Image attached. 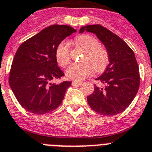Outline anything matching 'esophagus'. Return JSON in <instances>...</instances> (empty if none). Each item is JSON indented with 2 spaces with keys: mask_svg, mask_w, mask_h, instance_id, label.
I'll return each instance as SVG.
<instances>
[{
  "mask_svg": "<svg viewBox=\"0 0 152 152\" xmlns=\"http://www.w3.org/2000/svg\"><path fill=\"white\" fill-rule=\"evenodd\" d=\"M73 85L76 84V85H79V86H81V85H83V82H78V81H73Z\"/></svg>",
  "mask_w": 152,
  "mask_h": 152,
  "instance_id": "34e87169",
  "label": "esophagus"
}]
</instances>
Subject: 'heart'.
<instances>
[{
	"mask_svg": "<svg viewBox=\"0 0 152 152\" xmlns=\"http://www.w3.org/2000/svg\"><path fill=\"white\" fill-rule=\"evenodd\" d=\"M75 42L85 50L81 64H73L66 69L65 74L68 79L80 81L89 76L93 69L97 73L102 72L109 63L106 49L99 45V41L95 36L82 35L76 37ZM55 58L61 67H65L69 63V50L68 44L62 42L56 48Z\"/></svg>",
	"mask_w": 152,
	"mask_h": 152,
	"instance_id": "obj_1",
	"label": "heart"
}]
</instances>
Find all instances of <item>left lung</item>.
I'll use <instances>...</instances> for the list:
<instances>
[{"label":"left lung","mask_w":152,"mask_h":152,"mask_svg":"<svg viewBox=\"0 0 152 152\" xmlns=\"http://www.w3.org/2000/svg\"><path fill=\"white\" fill-rule=\"evenodd\" d=\"M84 31L96 35L106 48L109 64L96 80L105 88L95 86L94 92L87 97L93 110L104 116H113L129 107L137 94L140 83L139 66L132 49L118 35L101 25L83 26Z\"/></svg>","instance_id":"1"}]
</instances>
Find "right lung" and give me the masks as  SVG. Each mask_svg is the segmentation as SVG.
Returning a JSON list of instances; mask_svg holds the SVG:
<instances>
[{
  "instance_id": "obj_1",
  "label": "right lung",
  "mask_w": 152,
  "mask_h": 152,
  "mask_svg": "<svg viewBox=\"0 0 152 152\" xmlns=\"http://www.w3.org/2000/svg\"><path fill=\"white\" fill-rule=\"evenodd\" d=\"M76 30L66 25H53L23 42L16 50L10 72V86L23 108L45 114L60 106L71 82L51 83L64 76L57 66L56 48Z\"/></svg>"
}]
</instances>
